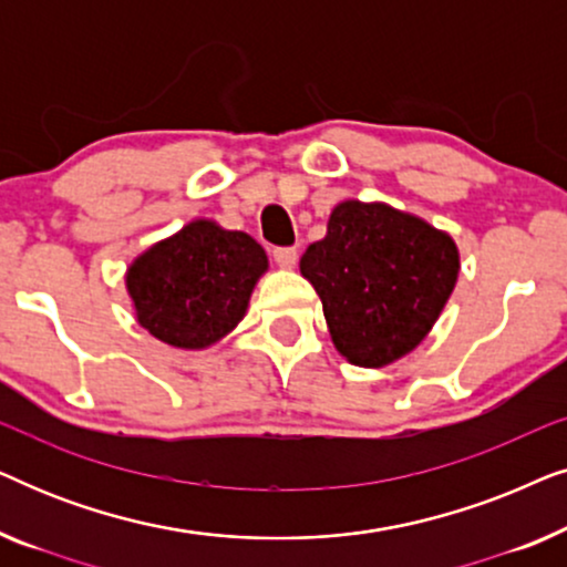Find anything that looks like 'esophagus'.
Masks as SVG:
<instances>
[{
    "label": "esophagus",
    "mask_w": 567,
    "mask_h": 567,
    "mask_svg": "<svg viewBox=\"0 0 567 567\" xmlns=\"http://www.w3.org/2000/svg\"><path fill=\"white\" fill-rule=\"evenodd\" d=\"M274 260H276L281 268H289V270H291L293 266H297V260H299L297 247H276V250H274Z\"/></svg>",
    "instance_id": "obj_1"
}]
</instances>
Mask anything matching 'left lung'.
<instances>
[{
	"label": "left lung",
	"instance_id": "obj_1",
	"mask_svg": "<svg viewBox=\"0 0 567 567\" xmlns=\"http://www.w3.org/2000/svg\"><path fill=\"white\" fill-rule=\"evenodd\" d=\"M299 270L320 293L340 355L379 369L429 336L454 291L460 250L446 231L413 214L343 200Z\"/></svg>",
	"mask_w": 567,
	"mask_h": 567
}]
</instances>
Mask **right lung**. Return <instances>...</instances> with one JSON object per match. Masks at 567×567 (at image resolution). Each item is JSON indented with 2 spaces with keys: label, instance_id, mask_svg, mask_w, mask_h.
<instances>
[{
  "label": "right lung",
  "instance_id": "obj_1",
  "mask_svg": "<svg viewBox=\"0 0 567 567\" xmlns=\"http://www.w3.org/2000/svg\"><path fill=\"white\" fill-rule=\"evenodd\" d=\"M268 270V255L245 231L196 219L128 266L136 320L162 343L200 351L237 328Z\"/></svg>",
  "mask_w": 567,
  "mask_h": 567
}]
</instances>
